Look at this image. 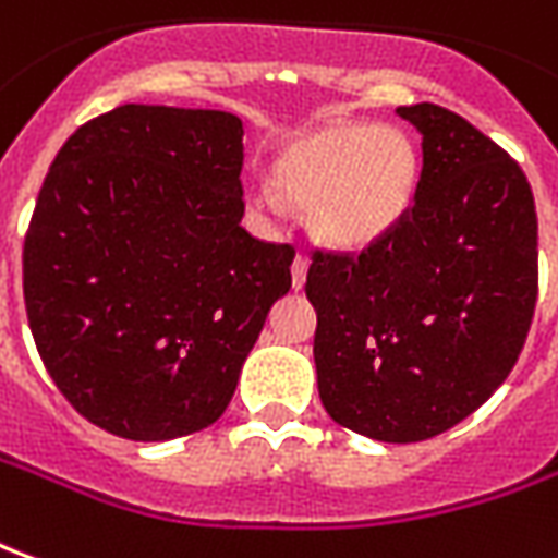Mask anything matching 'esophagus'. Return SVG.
I'll return each mask as SVG.
<instances>
[{
  "mask_svg": "<svg viewBox=\"0 0 558 558\" xmlns=\"http://www.w3.org/2000/svg\"><path fill=\"white\" fill-rule=\"evenodd\" d=\"M305 278H307V256L305 253H299V256L292 259V287H295V290H302V287H305Z\"/></svg>",
  "mask_w": 558,
  "mask_h": 558,
  "instance_id": "34e87169",
  "label": "esophagus"
}]
</instances>
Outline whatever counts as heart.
Instances as JSON below:
<instances>
[{
  "instance_id": "obj_1",
  "label": "heart",
  "mask_w": 558,
  "mask_h": 558,
  "mask_svg": "<svg viewBox=\"0 0 558 558\" xmlns=\"http://www.w3.org/2000/svg\"><path fill=\"white\" fill-rule=\"evenodd\" d=\"M275 184L305 205L319 239L344 251L372 247L408 217L420 184V150L399 126L332 123L305 132L275 159ZM271 184H253L259 211H278Z\"/></svg>"
}]
</instances>
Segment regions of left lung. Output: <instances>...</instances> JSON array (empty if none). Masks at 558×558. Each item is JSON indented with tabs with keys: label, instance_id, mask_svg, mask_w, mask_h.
Instances as JSON below:
<instances>
[{
	"label": "left lung",
	"instance_id": "8db88e82",
	"mask_svg": "<svg viewBox=\"0 0 558 558\" xmlns=\"http://www.w3.org/2000/svg\"><path fill=\"white\" fill-rule=\"evenodd\" d=\"M423 135L414 205L387 239L311 256L314 362L338 426L435 438L513 368L537 299V214L523 169L441 105L396 108Z\"/></svg>",
	"mask_w": 558,
	"mask_h": 558
}]
</instances>
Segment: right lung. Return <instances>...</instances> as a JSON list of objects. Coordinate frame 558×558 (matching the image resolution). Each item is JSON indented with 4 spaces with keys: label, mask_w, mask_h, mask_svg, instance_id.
Segmentation results:
<instances>
[{
    "label": "right lung",
    "mask_w": 558,
    "mask_h": 558,
    "mask_svg": "<svg viewBox=\"0 0 558 558\" xmlns=\"http://www.w3.org/2000/svg\"><path fill=\"white\" fill-rule=\"evenodd\" d=\"M244 123L229 111L120 105L62 144L23 241L38 356L77 414L130 441L220 420L290 244L244 217Z\"/></svg>",
    "instance_id": "add662e5"
}]
</instances>
